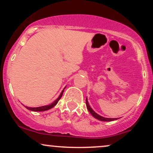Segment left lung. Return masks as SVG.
Instances as JSON below:
<instances>
[{
    "label": "left lung",
    "mask_w": 153,
    "mask_h": 153,
    "mask_svg": "<svg viewBox=\"0 0 153 153\" xmlns=\"http://www.w3.org/2000/svg\"><path fill=\"white\" fill-rule=\"evenodd\" d=\"M86 106H87L88 110V111L91 114V115H92L94 118L99 119L100 121H102V122H111V121H114V120H117V119H118V118H106V117H101V116L99 115L97 113H96V112L92 109V108H91L90 105H89L88 101L87 99H86Z\"/></svg>",
    "instance_id": "obj_1"
}]
</instances>
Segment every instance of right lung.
Masks as SVG:
<instances>
[{"mask_svg": "<svg viewBox=\"0 0 153 153\" xmlns=\"http://www.w3.org/2000/svg\"><path fill=\"white\" fill-rule=\"evenodd\" d=\"M65 88L66 87H65ZM64 89H63L62 92H61V94L59 96V97L57 98V99H56L54 102L50 103V104L47 105V106H39V107H29V106H25V107L27 108V109H29L30 111H47V110L50 109V108H53V107L55 106L56 104H57V102H58L59 100L61 99V97H62V96L63 94V92H64Z\"/></svg>", "mask_w": 153, "mask_h": 153, "instance_id": "right-lung-1", "label": "right lung"}]
</instances>
